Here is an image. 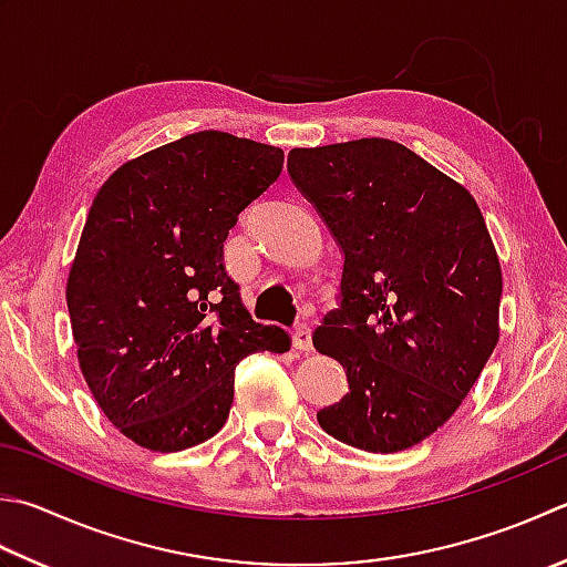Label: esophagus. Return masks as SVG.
Masks as SVG:
<instances>
[{"label":"esophagus","mask_w":567,"mask_h":567,"mask_svg":"<svg viewBox=\"0 0 567 567\" xmlns=\"http://www.w3.org/2000/svg\"><path fill=\"white\" fill-rule=\"evenodd\" d=\"M292 347L297 351H309L312 349V329L307 324H297L292 331Z\"/></svg>","instance_id":"1"}]
</instances>
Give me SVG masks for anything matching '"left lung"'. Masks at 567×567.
<instances>
[{
  "label": "left lung",
  "instance_id": "8db88e82",
  "mask_svg": "<svg viewBox=\"0 0 567 567\" xmlns=\"http://www.w3.org/2000/svg\"><path fill=\"white\" fill-rule=\"evenodd\" d=\"M287 172L343 252L341 307L312 341L349 393L319 425L365 452L413 447L454 415L498 341L502 265L482 210L383 137L292 150Z\"/></svg>",
  "mask_w": 567,
  "mask_h": 567
}]
</instances>
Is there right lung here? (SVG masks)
Wrapping results in <instances>:
<instances>
[{
	"label": "right lung",
	"mask_w": 567,
	"mask_h": 567,
	"mask_svg": "<svg viewBox=\"0 0 567 567\" xmlns=\"http://www.w3.org/2000/svg\"><path fill=\"white\" fill-rule=\"evenodd\" d=\"M272 144L204 130L130 159L100 186L65 285L83 379L122 435L152 452L226 425L236 365L285 353L224 265L238 214L282 172Z\"/></svg>",
	"instance_id": "right-lung-1"
}]
</instances>
